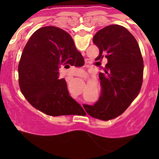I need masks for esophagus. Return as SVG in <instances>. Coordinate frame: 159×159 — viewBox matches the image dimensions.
Here are the masks:
<instances>
[{"instance_id": "1", "label": "esophagus", "mask_w": 159, "mask_h": 159, "mask_svg": "<svg viewBox=\"0 0 159 159\" xmlns=\"http://www.w3.org/2000/svg\"><path fill=\"white\" fill-rule=\"evenodd\" d=\"M87 61H88V60H87Z\"/></svg>"}]
</instances>
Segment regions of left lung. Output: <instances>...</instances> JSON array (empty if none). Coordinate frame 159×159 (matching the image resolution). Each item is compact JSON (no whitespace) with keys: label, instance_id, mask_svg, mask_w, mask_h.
<instances>
[{"label":"left lung","instance_id":"1","mask_svg":"<svg viewBox=\"0 0 159 159\" xmlns=\"http://www.w3.org/2000/svg\"><path fill=\"white\" fill-rule=\"evenodd\" d=\"M93 43L99 49L95 60L100 63L104 58L107 64L99 74L102 88L99 100L84 107L92 117L106 121L123 114L139 95L143 60L135 38L121 25H108L97 32Z\"/></svg>","mask_w":159,"mask_h":159}]
</instances>
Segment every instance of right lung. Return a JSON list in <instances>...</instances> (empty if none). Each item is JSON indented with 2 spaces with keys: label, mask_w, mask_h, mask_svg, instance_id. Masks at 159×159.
Segmentation results:
<instances>
[{
  "label": "right lung",
  "mask_w": 159,
  "mask_h": 159,
  "mask_svg": "<svg viewBox=\"0 0 159 159\" xmlns=\"http://www.w3.org/2000/svg\"><path fill=\"white\" fill-rule=\"evenodd\" d=\"M84 57L67 32L55 26L36 30L29 38L18 65L19 85L25 98L48 116L70 115L68 110L81 107L67 92L59 68L81 67Z\"/></svg>",
  "instance_id": "1"
}]
</instances>
